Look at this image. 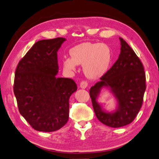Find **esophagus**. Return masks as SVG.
I'll list each match as a JSON object with an SVG mask.
<instances>
[{
    "instance_id": "obj_1",
    "label": "esophagus",
    "mask_w": 159,
    "mask_h": 159,
    "mask_svg": "<svg viewBox=\"0 0 159 159\" xmlns=\"http://www.w3.org/2000/svg\"><path fill=\"white\" fill-rule=\"evenodd\" d=\"M88 86V83H87L86 81H82V82H80V87L81 89H86V87Z\"/></svg>"
}]
</instances>
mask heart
Instances as JSON below:
<instances>
[{
    "label": "heart",
    "instance_id": "obj_1",
    "mask_svg": "<svg viewBox=\"0 0 159 159\" xmlns=\"http://www.w3.org/2000/svg\"><path fill=\"white\" fill-rule=\"evenodd\" d=\"M70 54L71 57L62 60L63 68L73 71L78 65H83L84 73L91 79H98L106 74L113 60L111 48L103 43L80 44L71 49Z\"/></svg>",
    "mask_w": 159,
    "mask_h": 159
}]
</instances>
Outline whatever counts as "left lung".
I'll return each instance as SVG.
<instances>
[{"label": "left lung", "mask_w": 159, "mask_h": 159, "mask_svg": "<svg viewBox=\"0 0 159 159\" xmlns=\"http://www.w3.org/2000/svg\"><path fill=\"white\" fill-rule=\"evenodd\" d=\"M120 54L112 67L89 91L95 115L100 122L111 127H123L135 119L143 104L146 91V74L141 61L122 38ZM109 89L117 102L108 112L98 102L101 91Z\"/></svg>", "instance_id": "obj_1"}]
</instances>
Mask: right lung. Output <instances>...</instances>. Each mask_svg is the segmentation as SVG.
I'll list each match as a JSON object with an SVG mask.
<instances>
[{"label":"right lung","instance_id":"obj_1","mask_svg":"<svg viewBox=\"0 0 159 159\" xmlns=\"http://www.w3.org/2000/svg\"><path fill=\"white\" fill-rule=\"evenodd\" d=\"M66 39L36 42L18 64L13 92L19 112L37 131L53 132L67 123L74 80L57 78V51Z\"/></svg>","mask_w":159,"mask_h":159}]
</instances>
